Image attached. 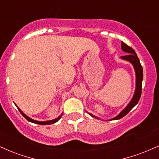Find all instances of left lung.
<instances>
[{
  "instance_id": "1",
  "label": "left lung",
  "mask_w": 159,
  "mask_h": 159,
  "mask_svg": "<svg viewBox=\"0 0 159 159\" xmlns=\"http://www.w3.org/2000/svg\"><path fill=\"white\" fill-rule=\"evenodd\" d=\"M121 49L124 51L125 52L127 53L126 55L121 56V58L123 60H127L134 66L135 71H136V91H135V93L134 97H133L132 100L130 101V102L128 104V105L119 114L116 116L115 118L111 119V120H116V119H119L122 117H124L125 116H126L131 111V109L134 107L135 105L139 101L141 95H142V80H143V69L142 66L140 63L137 54L135 52V51L130 46H128L126 45L125 43L121 42ZM90 114V113H89ZM91 115V114H90ZM92 116L95 117L96 119H97V117L91 115Z\"/></svg>"
}]
</instances>
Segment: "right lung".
<instances>
[{
  "label": "right lung",
  "instance_id": "1",
  "mask_svg": "<svg viewBox=\"0 0 159 159\" xmlns=\"http://www.w3.org/2000/svg\"><path fill=\"white\" fill-rule=\"evenodd\" d=\"M17 107V108H18L19 111H20V112L21 114L23 115V116L24 117L25 119H26L27 120H28L29 121H31V122L35 123V124L41 125H52V124H54V123L57 122V121L59 120V119H60V118H61V116H62V115H61V116H59L58 118H57V119H53V120H50V121H38L34 120V119H32L31 118H29V117L27 116L26 115L24 114V113H23L22 112V111H21L20 110V108H19L18 107Z\"/></svg>",
  "mask_w": 159,
  "mask_h": 159
}]
</instances>
